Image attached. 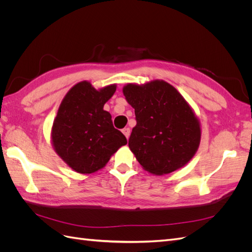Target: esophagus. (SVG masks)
I'll list each match as a JSON object with an SVG mask.
<instances>
[{
  "mask_svg": "<svg viewBox=\"0 0 252 252\" xmlns=\"http://www.w3.org/2000/svg\"><path fill=\"white\" fill-rule=\"evenodd\" d=\"M122 131H123V133L125 134V136H126V138L128 139V138H129V135H130V128H128V127H126V128H124V129H123V130H122Z\"/></svg>",
  "mask_w": 252,
  "mask_h": 252,
  "instance_id": "1",
  "label": "esophagus"
}]
</instances>
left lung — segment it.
Here are the masks:
<instances>
[{
  "instance_id": "1",
  "label": "left lung",
  "mask_w": 252,
  "mask_h": 252,
  "mask_svg": "<svg viewBox=\"0 0 252 252\" xmlns=\"http://www.w3.org/2000/svg\"><path fill=\"white\" fill-rule=\"evenodd\" d=\"M123 94L136 120L128 145L143 168L162 175L185 166L201 141L200 122L185 98L158 80L127 84Z\"/></svg>"
}]
</instances>
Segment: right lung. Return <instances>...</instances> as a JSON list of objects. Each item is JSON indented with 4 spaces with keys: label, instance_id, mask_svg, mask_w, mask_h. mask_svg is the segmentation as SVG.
I'll use <instances>...</instances> for the list:
<instances>
[{
    "label": "right lung",
    "instance_id": "add662e5",
    "mask_svg": "<svg viewBox=\"0 0 252 252\" xmlns=\"http://www.w3.org/2000/svg\"><path fill=\"white\" fill-rule=\"evenodd\" d=\"M117 85L96 90L87 81L74 85L61 103L53 122L51 139L61 158L79 173H93L127 144L125 135L113 127L104 105Z\"/></svg>",
    "mask_w": 252,
    "mask_h": 252
}]
</instances>
